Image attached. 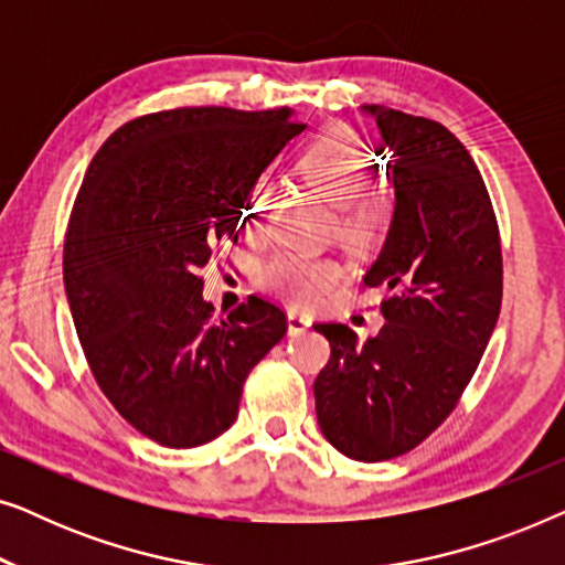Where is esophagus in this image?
<instances>
[{"label":"esophagus","instance_id":"34e87169","mask_svg":"<svg viewBox=\"0 0 565 565\" xmlns=\"http://www.w3.org/2000/svg\"><path fill=\"white\" fill-rule=\"evenodd\" d=\"M308 327H311V316L298 313V311L288 313V334L290 337H300L303 331H308Z\"/></svg>","mask_w":565,"mask_h":565}]
</instances>
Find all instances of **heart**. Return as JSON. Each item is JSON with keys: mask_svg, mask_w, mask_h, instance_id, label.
<instances>
[{"mask_svg": "<svg viewBox=\"0 0 565 565\" xmlns=\"http://www.w3.org/2000/svg\"><path fill=\"white\" fill-rule=\"evenodd\" d=\"M298 172L308 188L337 205L334 231L354 246H370L383 234L388 221L385 200L370 190L373 159L347 130H329L313 138L298 159ZM269 207L267 177L252 182L242 203V223L246 236L265 228ZM344 277V267L331 257L306 252H280L259 269V285L292 306H313L323 292L334 290Z\"/></svg>", "mask_w": 565, "mask_h": 565, "instance_id": "1", "label": "heart"}]
</instances>
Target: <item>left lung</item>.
Returning <instances> with one entry per match:
<instances>
[{"instance_id": "1", "label": "left lung", "mask_w": 565, "mask_h": 565, "mask_svg": "<svg viewBox=\"0 0 565 565\" xmlns=\"http://www.w3.org/2000/svg\"><path fill=\"white\" fill-rule=\"evenodd\" d=\"M391 151L396 207L367 269L385 290L383 329L367 342L316 323L331 358L313 383L323 437L352 460L398 458L458 406L501 311V238L483 177L435 120L362 107Z\"/></svg>"}]
</instances>
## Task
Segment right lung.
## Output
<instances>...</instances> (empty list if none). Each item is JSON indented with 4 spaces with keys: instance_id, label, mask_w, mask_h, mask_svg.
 I'll use <instances>...</instances> for the list:
<instances>
[{
    "instance_id": "add662e5",
    "label": "right lung",
    "mask_w": 565,
    "mask_h": 565,
    "mask_svg": "<svg viewBox=\"0 0 565 565\" xmlns=\"http://www.w3.org/2000/svg\"><path fill=\"white\" fill-rule=\"evenodd\" d=\"M303 128L285 107H177L120 126L84 174L64 242L68 308L99 391L153 443L223 435L246 375L288 331L257 296L213 319L200 269L236 242L246 190Z\"/></svg>"
}]
</instances>
